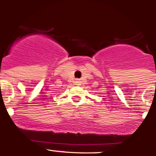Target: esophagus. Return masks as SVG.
<instances>
[{"mask_svg": "<svg viewBox=\"0 0 156 156\" xmlns=\"http://www.w3.org/2000/svg\"><path fill=\"white\" fill-rule=\"evenodd\" d=\"M75 84H76L77 85H80V84H81V80H80L79 78H76V79H75Z\"/></svg>", "mask_w": 156, "mask_h": 156, "instance_id": "obj_1", "label": "esophagus"}]
</instances>
